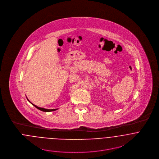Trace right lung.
<instances>
[{
  "mask_svg": "<svg viewBox=\"0 0 159 159\" xmlns=\"http://www.w3.org/2000/svg\"><path fill=\"white\" fill-rule=\"evenodd\" d=\"M35 107H36L37 109H39V110H41V111H45V112H50V111H55V110H56L57 109H51V110H48V109H45V108H40V107H37V106H36V105H35L34 104H32Z\"/></svg>",
  "mask_w": 159,
  "mask_h": 159,
  "instance_id": "obj_1",
  "label": "right lung"
}]
</instances>
